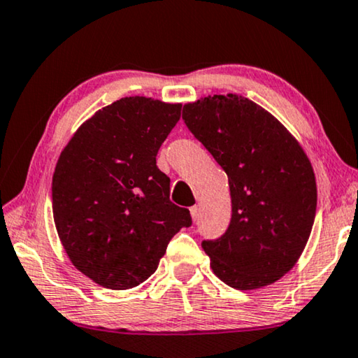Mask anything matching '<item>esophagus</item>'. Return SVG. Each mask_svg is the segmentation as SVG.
Here are the masks:
<instances>
[{"instance_id": "34e87169", "label": "esophagus", "mask_w": 358, "mask_h": 358, "mask_svg": "<svg viewBox=\"0 0 358 358\" xmlns=\"http://www.w3.org/2000/svg\"><path fill=\"white\" fill-rule=\"evenodd\" d=\"M189 212H191V218H193V222H196V220H199V217H201V209L197 206H193L189 209Z\"/></svg>"}]
</instances>
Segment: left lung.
I'll return each mask as SVG.
<instances>
[{"instance_id": "8db88e82", "label": "left lung", "mask_w": 358, "mask_h": 358, "mask_svg": "<svg viewBox=\"0 0 358 358\" xmlns=\"http://www.w3.org/2000/svg\"><path fill=\"white\" fill-rule=\"evenodd\" d=\"M183 120L228 175L231 222L202 241L210 268L234 289H259L297 264L317 210L312 164L281 122L241 94L185 104Z\"/></svg>"}]
</instances>
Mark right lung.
<instances>
[{
	"label": "right lung",
	"mask_w": 358,
	"mask_h": 358,
	"mask_svg": "<svg viewBox=\"0 0 358 358\" xmlns=\"http://www.w3.org/2000/svg\"><path fill=\"white\" fill-rule=\"evenodd\" d=\"M181 104L130 96L83 122L52 175V217L72 265L96 285L130 289L157 270L167 244L191 225L156 165Z\"/></svg>",
	"instance_id": "right-lung-1"
}]
</instances>
